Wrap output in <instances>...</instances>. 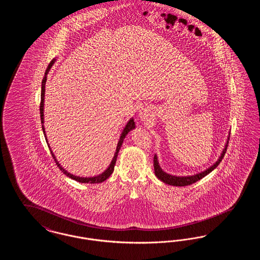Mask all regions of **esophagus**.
<instances>
[{"mask_svg": "<svg viewBox=\"0 0 260 260\" xmlns=\"http://www.w3.org/2000/svg\"><path fill=\"white\" fill-rule=\"evenodd\" d=\"M149 112L147 110H145V109H142L141 111L139 112V117H140V119L141 120H143V121H147V119L149 118Z\"/></svg>", "mask_w": 260, "mask_h": 260, "instance_id": "esophagus-1", "label": "esophagus"}]
</instances>
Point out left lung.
Returning <instances> with one entry per match:
<instances>
[{
  "instance_id": "1",
  "label": "left lung",
  "mask_w": 260,
  "mask_h": 260,
  "mask_svg": "<svg viewBox=\"0 0 260 260\" xmlns=\"http://www.w3.org/2000/svg\"><path fill=\"white\" fill-rule=\"evenodd\" d=\"M227 147H228V141H227V144L225 145V148L223 150L222 154L219 157L218 161H216L213 166H211L210 169H208L207 171H205L203 173H198L196 175H192V176H174V175H171V174H168V173L162 172L161 168H160V166H159L157 156L155 155L154 156V171H155V174H156V176L160 180H161L165 183H167V184H169V185L187 186L193 184V183L197 182L200 179H202L203 177H205L206 175H208L209 173H211L220 164V161H222L223 157H224V155L226 153Z\"/></svg>"
}]
</instances>
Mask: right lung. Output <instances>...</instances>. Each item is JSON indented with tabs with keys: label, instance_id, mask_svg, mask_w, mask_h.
Listing matches in <instances>:
<instances>
[{
	"label": "right lung",
	"instance_id": "add662e5",
	"mask_svg": "<svg viewBox=\"0 0 260 260\" xmlns=\"http://www.w3.org/2000/svg\"><path fill=\"white\" fill-rule=\"evenodd\" d=\"M53 63H54V59H53L52 61H50V64H49L48 69H47V71H46V74L44 76V79H43V81H42L41 103H40V114H41V122H42V124L44 123V98H45V86H46V82H47V74L49 73L50 67L52 66V64H53ZM42 127H43V132H44V135H45V138H47V137H46V134H45V127H44V125H42ZM135 127H136L135 121H134V119H132V120H129V121H128V123L126 124L125 127L124 128V131H123V133H122V136L120 137V140H119V142H118V146H117V149H116L115 156H114V158H113V160H112L110 166L108 167V169H107L104 173L99 174V175L95 176V177H86V178H85V177L75 176V175L71 174V173H67V172L62 168L61 166H60V164H59L58 161H56V159H55V157H54V155L52 154V152H51V151H50V153H51V156H52L53 160L55 161L56 166L59 168V170L61 171L62 173H64L65 175H67L68 177H70V178L74 179L76 181H79V182H81V183H100V182H103L104 180H106V179L111 175L112 173H113V171H114V167H115V164H116V160H117V156H118L119 150H120L121 146H122V143H123V141H124V137H125V136L127 135V133H128L129 131L134 129Z\"/></svg>",
	"mask_w": 260,
	"mask_h": 260
}]
</instances>
